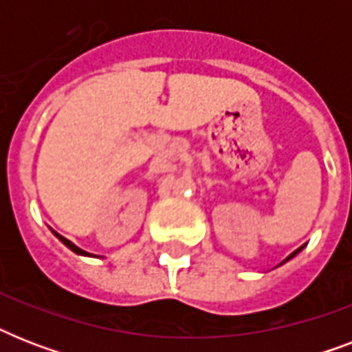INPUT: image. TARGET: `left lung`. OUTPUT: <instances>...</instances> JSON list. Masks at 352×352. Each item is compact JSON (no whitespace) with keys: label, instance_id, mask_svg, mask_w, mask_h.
Masks as SVG:
<instances>
[{"label":"left lung","instance_id":"obj_1","mask_svg":"<svg viewBox=\"0 0 352 352\" xmlns=\"http://www.w3.org/2000/svg\"><path fill=\"white\" fill-rule=\"evenodd\" d=\"M303 248H305V245H303V246H300V248H298V250H294V252H292V254H290V256H289V257H287V259H283V261L279 263V265H283V263H287V261H289V259H292V257H294V256H296V254H300V252H301V250H303Z\"/></svg>","mask_w":352,"mask_h":352}]
</instances>
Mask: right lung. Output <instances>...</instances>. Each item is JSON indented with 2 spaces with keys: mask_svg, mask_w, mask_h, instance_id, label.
Instances as JSON below:
<instances>
[{
  "mask_svg": "<svg viewBox=\"0 0 352 352\" xmlns=\"http://www.w3.org/2000/svg\"><path fill=\"white\" fill-rule=\"evenodd\" d=\"M54 235H56L58 239L62 241L63 245L67 246V248H71V250H73L74 254H78V256H93V254H89V252H85V250H82V248H78V246L74 245V243H71V241H69V239H65V237H62V235H60V234H56V232H54ZM95 257H98V256H95Z\"/></svg>",
  "mask_w": 352,
  "mask_h": 352,
  "instance_id": "1",
  "label": "right lung"
}]
</instances>
